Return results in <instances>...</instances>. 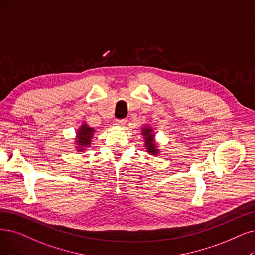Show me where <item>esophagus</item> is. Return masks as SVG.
<instances>
[{
	"label": "esophagus",
	"instance_id": "obj_1",
	"mask_svg": "<svg viewBox=\"0 0 255 255\" xmlns=\"http://www.w3.org/2000/svg\"><path fill=\"white\" fill-rule=\"evenodd\" d=\"M128 120L127 119H117L116 120V125L119 127V128H125V126L127 125Z\"/></svg>",
	"mask_w": 255,
	"mask_h": 255
}]
</instances>
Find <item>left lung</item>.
<instances>
[{
    "instance_id": "1",
    "label": "left lung",
    "mask_w": 255,
    "mask_h": 255,
    "mask_svg": "<svg viewBox=\"0 0 255 255\" xmlns=\"http://www.w3.org/2000/svg\"><path fill=\"white\" fill-rule=\"evenodd\" d=\"M141 135L144 140V147L151 156L160 154L159 144L156 142V131L150 125H143L141 127Z\"/></svg>"
}]
</instances>
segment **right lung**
Returning <instances> with one entry per match:
<instances>
[{
  "label": "right lung",
  "mask_w": 255,
  "mask_h": 255,
  "mask_svg": "<svg viewBox=\"0 0 255 255\" xmlns=\"http://www.w3.org/2000/svg\"><path fill=\"white\" fill-rule=\"evenodd\" d=\"M95 128H91L86 121H83V124L76 130V137H75V149L79 152L86 151L91 144H92V139L95 134Z\"/></svg>",
  "instance_id": "obj_1"
}]
</instances>
